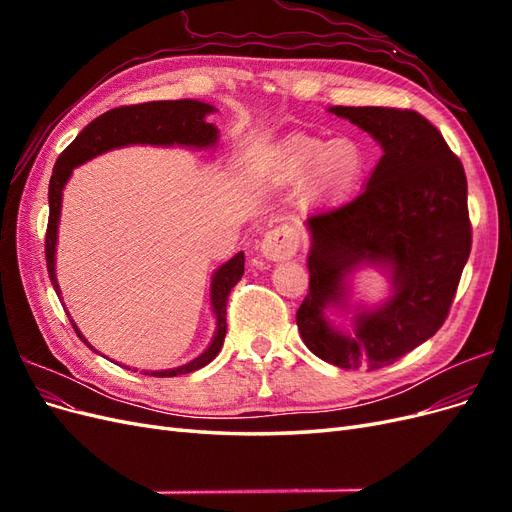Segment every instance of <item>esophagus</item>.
I'll use <instances>...</instances> for the list:
<instances>
[{"instance_id": "obj_1", "label": "esophagus", "mask_w": 512, "mask_h": 512, "mask_svg": "<svg viewBox=\"0 0 512 512\" xmlns=\"http://www.w3.org/2000/svg\"><path fill=\"white\" fill-rule=\"evenodd\" d=\"M297 250H299V235H297V230L288 224L271 228L260 241L262 256L273 260V262L286 260V258L294 256V252Z\"/></svg>"}]
</instances>
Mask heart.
<instances>
[{
  "mask_svg": "<svg viewBox=\"0 0 512 512\" xmlns=\"http://www.w3.org/2000/svg\"><path fill=\"white\" fill-rule=\"evenodd\" d=\"M284 166L294 175L314 170V185L318 192H344L361 177L365 158L361 147L350 138L318 141V138L294 136L282 149Z\"/></svg>",
  "mask_w": 512,
  "mask_h": 512,
  "instance_id": "1",
  "label": "heart"
}]
</instances>
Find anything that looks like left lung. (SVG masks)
<instances>
[{"label": "left lung", "instance_id": "left-lung-1", "mask_svg": "<svg viewBox=\"0 0 512 512\" xmlns=\"http://www.w3.org/2000/svg\"><path fill=\"white\" fill-rule=\"evenodd\" d=\"M382 147L374 173L348 203L309 213V292L297 312L303 344L342 369H380L436 335L472 247L468 181L436 126L416 111L331 106ZM380 268L390 297L351 305V277ZM331 308L353 314L344 332Z\"/></svg>", "mask_w": 512, "mask_h": 512}]
</instances>
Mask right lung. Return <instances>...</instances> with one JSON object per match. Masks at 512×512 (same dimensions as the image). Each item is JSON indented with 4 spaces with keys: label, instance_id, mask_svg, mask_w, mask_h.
<instances>
[{
    "label": "right lung",
    "instance_id": "right-lung-1",
    "mask_svg": "<svg viewBox=\"0 0 512 512\" xmlns=\"http://www.w3.org/2000/svg\"><path fill=\"white\" fill-rule=\"evenodd\" d=\"M215 113V106L200 102V100H162V102H145V104H132V106H119L113 111H106L104 115L96 117L83 132L74 138L55 162L51 183H49V226H46V269H49L51 284L61 299V290L55 275V252H57V230H59V215H61V198H64V188L68 179L72 177V170L89 160H94L102 153L128 147V145H160V147H194V149H207L215 147L220 138L218 128L207 121V115ZM245 256L243 252L232 256L224 265L213 271L211 275V312L215 316V333L211 344L200 352L196 359L183 363L173 369H160V371H147L145 376L156 378H173L181 374H190L200 367L211 363L224 346L226 337V303L228 294L243 275ZM70 318V312H68ZM76 335L87 348L100 354L91 346L85 335L76 327V322L70 318ZM126 369H130L126 365ZM136 371V369H134Z\"/></svg>",
    "mask_w": 512,
    "mask_h": 512
}]
</instances>
